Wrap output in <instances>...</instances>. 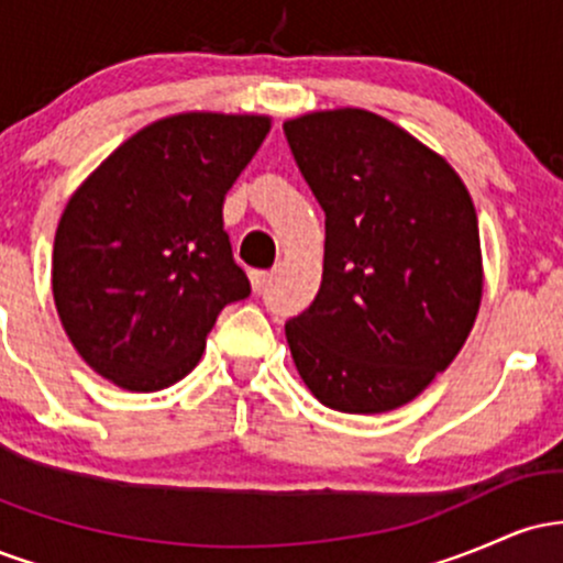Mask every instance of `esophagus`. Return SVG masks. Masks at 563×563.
<instances>
[{"mask_svg": "<svg viewBox=\"0 0 563 563\" xmlns=\"http://www.w3.org/2000/svg\"><path fill=\"white\" fill-rule=\"evenodd\" d=\"M249 280H251V288H254V294H260V290H262L264 286H267L269 273H262V269H251Z\"/></svg>", "mask_w": 563, "mask_h": 563, "instance_id": "1", "label": "esophagus"}]
</instances>
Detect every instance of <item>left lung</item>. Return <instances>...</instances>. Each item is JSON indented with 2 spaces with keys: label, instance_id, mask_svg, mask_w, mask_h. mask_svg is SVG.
<instances>
[{
  "label": "left lung",
  "instance_id": "8db88e82",
  "mask_svg": "<svg viewBox=\"0 0 563 563\" xmlns=\"http://www.w3.org/2000/svg\"><path fill=\"white\" fill-rule=\"evenodd\" d=\"M283 129L325 211L320 290L286 322L296 371L333 410H397L448 371L479 314L474 200L448 161L378 113L312 111Z\"/></svg>",
  "mask_w": 563,
  "mask_h": 563
}]
</instances>
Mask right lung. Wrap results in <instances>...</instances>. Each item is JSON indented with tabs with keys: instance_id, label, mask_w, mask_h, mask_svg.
I'll return each mask as SVG.
<instances>
[{
	"instance_id": "right-lung-1",
	"label": "right lung",
	"mask_w": 563,
	"mask_h": 563,
	"mask_svg": "<svg viewBox=\"0 0 563 563\" xmlns=\"http://www.w3.org/2000/svg\"><path fill=\"white\" fill-rule=\"evenodd\" d=\"M269 126L262 113L166 115L121 142L68 198L53 296L97 376L126 391L177 384L224 303L251 294L222 206Z\"/></svg>"
}]
</instances>
